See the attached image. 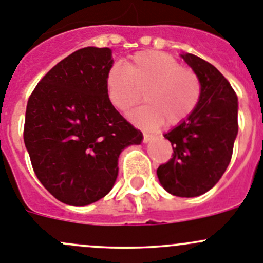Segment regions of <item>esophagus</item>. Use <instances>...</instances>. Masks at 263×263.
<instances>
[{
	"instance_id": "obj_1",
	"label": "esophagus",
	"mask_w": 263,
	"mask_h": 263,
	"mask_svg": "<svg viewBox=\"0 0 263 263\" xmlns=\"http://www.w3.org/2000/svg\"><path fill=\"white\" fill-rule=\"evenodd\" d=\"M152 139H154V136H152V134L143 133V142H144V143H147V142L152 141Z\"/></svg>"
}]
</instances>
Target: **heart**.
<instances>
[{"mask_svg":"<svg viewBox=\"0 0 263 263\" xmlns=\"http://www.w3.org/2000/svg\"><path fill=\"white\" fill-rule=\"evenodd\" d=\"M109 103L125 112L143 98L147 104L129 115L144 129L162 124L176 126L191 116L201 97V82L196 72L182 67L174 57L148 50L134 54L124 63L109 67L106 74Z\"/></svg>","mask_w":263,"mask_h":263,"instance_id":"1","label":"heart"}]
</instances>
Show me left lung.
Instances as JSON below:
<instances>
[{
  "mask_svg": "<svg viewBox=\"0 0 263 263\" xmlns=\"http://www.w3.org/2000/svg\"><path fill=\"white\" fill-rule=\"evenodd\" d=\"M201 82L200 102L191 116L164 134L172 159L157 167L161 186L179 197L205 194L231 161L237 136V97L214 66L194 54H182Z\"/></svg>",
  "mask_w": 263,
  "mask_h": 263,
  "instance_id": "1",
  "label": "left lung"
}]
</instances>
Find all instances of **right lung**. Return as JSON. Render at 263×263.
Here are the masks:
<instances>
[{"instance_id": "right-lung-1", "label": "right lung", "mask_w": 263, "mask_h": 263, "mask_svg": "<svg viewBox=\"0 0 263 263\" xmlns=\"http://www.w3.org/2000/svg\"><path fill=\"white\" fill-rule=\"evenodd\" d=\"M108 47H84L52 67L27 103L24 143L42 186L59 201L84 206L114 187L125 147L141 144V130L108 101Z\"/></svg>"}]
</instances>
